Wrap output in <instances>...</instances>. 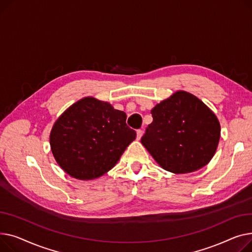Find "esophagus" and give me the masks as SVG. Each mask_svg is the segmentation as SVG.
Here are the masks:
<instances>
[{
	"instance_id": "34e87169",
	"label": "esophagus",
	"mask_w": 252,
	"mask_h": 252,
	"mask_svg": "<svg viewBox=\"0 0 252 252\" xmlns=\"http://www.w3.org/2000/svg\"><path fill=\"white\" fill-rule=\"evenodd\" d=\"M142 134H143V131L141 129H138L136 131V138L139 140L141 137H142Z\"/></svg>"
}]
</instances>
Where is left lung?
Segmentation results:
<instances>
[{"mask_svg":"<svg viewBox=\"0 0 252 252\" xmlns=\"http://www.w3.org/2000/svg\"><path fill=\"white\" fill-rule=\"evenodd\" d=\"M154 121L141 143L158 164L175 174L194 172L214 157L220 135L216 115L186 92H177L152 110Z\"/></svg>","mask_w":252,"mask_h":252,"instance_id":"1","label":"left lung"}]
</instances>
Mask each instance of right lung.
Masks as SVG:
<instances>
[{"instance_id": "1", "label": "right lung", "mask_w": 252, "mask_h": 252, "mask_svg": "<svg viewBox=\"0 0 252 252\" xmlns=\"http://www.w3.org/2000/svg\"><path fill=\"white\" fill-rule=\"evenodd\" d=\"M126 118L124 112L94 97L73 103L51 131V149L57 162L80 180L107 173L136 137Z\"/></svg>"}]
</instances>
